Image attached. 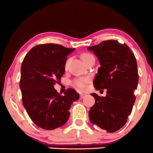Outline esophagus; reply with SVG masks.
Listing matches in <instances>:
<instances>
[{
  "label": "esophagus",
  "instance_id": "obj_1",
  "mask_svg": "<svg viewBox=\"0 0 153 153\" xmlns=\"http://www.w3.org/2000/svg\"><path fill=\"white\" fill-rule=\"evenodd\" d=\"M85 95H86V94H83V93H80V98H81V99L84 98V97H85Z\"/></svg>",
  "mask_w": 153,
  "mask_h": 153
}]
</instances>
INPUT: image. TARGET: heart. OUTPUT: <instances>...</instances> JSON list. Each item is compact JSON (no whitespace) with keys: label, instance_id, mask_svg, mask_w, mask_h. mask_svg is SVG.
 Instances as JSON below:
<instances>
[{"label":"heart","instance_id":"1","mask_svg":"<svg viewBox=\"0 0 153 153\" xmlns=\"http://www.w3.org/2000/svg\"><path fill=\"white\" fill-rule=\"evenodd\" d=\"M92 55L88 53H84L82 54L81 57L83 61L85 62L87 61L88 59H90L91 57H92ZM68 61L66 62L65 63V68L68 66ZM90 81V78H75L74 79L73 81H72V85H74L75 87L76 88H79V89L81 90H84L85 89L87 86V83Z\"/></svg>","mask_w":153,"mask_h":153}]
</instances>
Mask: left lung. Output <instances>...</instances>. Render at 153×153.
I'll list each match as a JSON object with an SVG mask.
<instances>
[{"label":"left lung","mask_w":153,"mask_h":153,"mask_svg":"<svg viewBox=\"0 0 153 153\" xmlns=\"http://www.w3.org/2000/svg\"><path fill=\"white\" fill-rule=\"evenodd\" d=\"M98 58L100 68L94 85L97 90L107 89L106 97L91 94L95 104L88 115L91 123L109 133L119 130L127 122L136 98L139 81L134 54L126 44L109 40L88 47Z\"/></svg>","instance_id":"left-lung-1"}]
</instances>
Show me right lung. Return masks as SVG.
Listing matches in <instances>:
<instances>
[{
	"label": "right lung",
	"mask_w": 153,
	"mask_h": 153,
	"mask_svg": "<svg viewBox=\"0 0 153 153\" xmlns=\"http://www.w3.org/2000/svg\"><path fill=\"white\" fill-rule=\"evenodd\" d=\"M75 48L47 43L34 46L21 67L19 87L22 104L31 120L40 128L53 130L65 125L73 102L79 94L69 88L64 96L53 85L65 73L67 56Z\"/></svg>",
	"instance_id": "right-lung-1"
}]
</instances>
